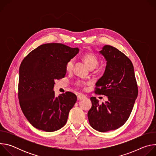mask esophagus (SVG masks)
Returning <instances> with one entry per match:
<instances>
[{
	"label": "esophagus",
	"instance_id": "esophagus-1",
	"mask_svg": "<svg viewBox=\"0 0 156 156\" xmlns=\"http://www.w3.org/2000/svg\"><path fill=\"white\" fill-rule=\"evenodd\" d=\"M86 98V96L84 95V94H80L78 96H77V99L78 101H80V100H82V99H84Z\"/></svg>",
	"mask_w": 156,
	"mask_h": 156
}]
</instances>
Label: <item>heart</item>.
<instances>
[{
  "label": "heart",
  "instance_id": "obj_1",
  "mask_svg": "<svg viewBox=\"0 0 156 156\" xmlns=\"http://www.w3.org/2000/svg\"><path fill=\"white\" fill-rule=\"evenodd\" d=\"M83 58L87 65L89 66L91 69H93L96 68L99 64V60L98 57L93 52H86L83 55ZM75 63L74 58L70 59L66 63L65 69L67 72H71L73 69ZM85 83L81 80H78L76 81V84L79 86H84L85 85Z\"/></svg>",
  "mask_w": 156,
  "mask_h": 156
}]
</instances>
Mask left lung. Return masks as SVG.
Returning a JSON list of instances; mask_svg holds the SVG:
<instances>
[{
    "mask_svg": "<svg viewBox=\"0 0 156 156\" xmlns=\"http://www.w3.org/2000/svg\"><path fill=\"white\" fill-rule=\"evenodd\" d=\"M107 65L103 76L96 84L94 93L107 96L108 101L99 104L91 97L92 107L87 112L90 125L96 130L105 132L116 129L128 119L138 94L134 68L123 53L111 46L100 51Z\"/></svg>",
    "mask_w": 156,
    "mask_h": 156,
    "instance_id": "8db88e82",
    "label": "left lung"
}]
</instances>
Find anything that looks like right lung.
I'll return each mask as SVG.
<instances>
[{
	"mask_svg": "<svg viewBox=\"0 0 156 156\" xmlns=\"http://www.w3.org/2000/svg\"><path fill=\"white\" fill-rule=\"evenodd\" d=\"M79 52L63 44L48 43L30 52L19 69L18 99L29 122L36 128L52 132L66 123L76 96L66 91L55 97V80L65 77V65Z\"/></svg>",
	"mask_w": 156,
	"mask_h": 156,
	"instance_id": "1",
	"label": "right lung"
}]
</instances>
